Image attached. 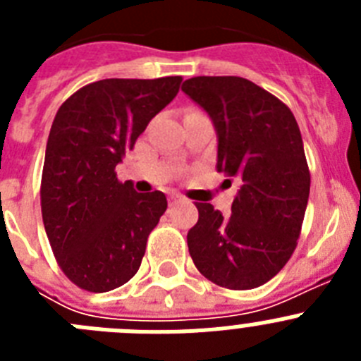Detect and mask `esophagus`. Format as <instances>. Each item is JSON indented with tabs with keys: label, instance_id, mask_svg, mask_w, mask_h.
Wrapping results in <instances>:
<instances>
[{
	"label": "esophagus",
	"instance_id": "obj_1",
	"mask_svg": "<svg viewBox=\"0 0 361 361\" xmlns=\"http://www.w3.org/2000/svg\"><path fill=\"white\" fill-rule=\"evenodd\" d=\"M168 199H170V204H175V202H183L184 195H180V193H177V191H171L170 195H168Z\"/></svg>",
	"mask_w": 361,
	"mask_h": 361
}]
</instances>
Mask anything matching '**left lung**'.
I'll return each instance as SVG.
<instances>
[{"label":"left lung","instance_id":"left-lung-1","mask_svg":"<svg viewBox=\"0 0 361 361\" xmlns=\"http://www.w3.org/2000/svg\"><path fill=\"white\" fill-rule=\"evenodd\" d=\"M183 92L215 124L216 170L240 180L231 215L195 202L193 264L220 288H258L288 264L302 231L311 173L298 123L288 104L237 75L191 78Z\"/></svg>","mask_w":361,"mask_h":361}]
</instances>
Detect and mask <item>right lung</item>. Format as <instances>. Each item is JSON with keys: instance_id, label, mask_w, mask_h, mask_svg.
<instances>
[{"instance_id": "add662e5", "label": "right lung", "mask_w": 361, "mask_h": 361, "mask_svg": "<svg viewBox=\"0 0 361 361\" xmlns=\"http://www.w3.org/2000/svg\"><path fill=\"white\" fill-rule=\"evenodd\" d=\"M180 82V75L103 79L57 110L44 152L41 213L57 264L85 291L121 288L141 267L168 200L162 191L137 193L123 184L116 166Z\"/></svg>"}]
</instances>
